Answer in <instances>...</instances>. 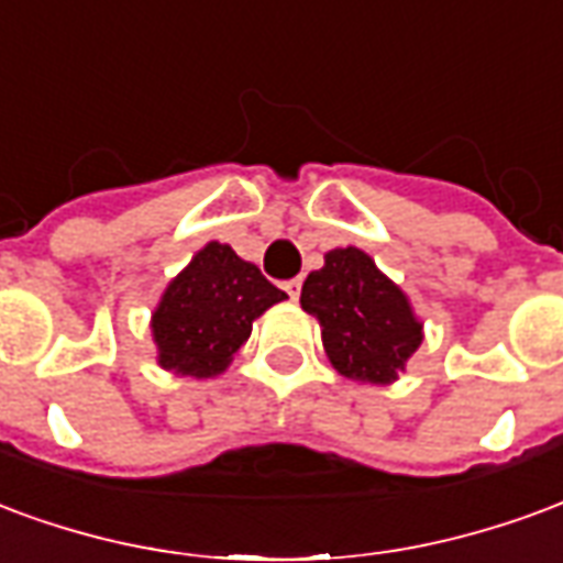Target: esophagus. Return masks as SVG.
Masks as SVG:
<instances>
[{"label": "esophagus", "mask_w": 563, "mask_h": 563, "mask_svg": "<svg viewBox=\"0 0 563 563\" xmlns=\"http://www.w3.org/2000/svg\"><path fill=\"white\" fill-rule=\"evenodd\" d=\"M282 287H285V290H287V297L299 299V290H302V278H287V282Z\"/></svg>", "instance_id": "esophagus-1"}]
</instances>
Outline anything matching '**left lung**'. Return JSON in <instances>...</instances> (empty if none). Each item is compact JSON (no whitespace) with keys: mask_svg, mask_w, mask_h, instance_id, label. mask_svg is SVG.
I'll return each instance as SVG.
<instances>
[{"mask_svg":"<svg viewBox=\"0 0 563 563\" xmlns=\"http://www.w3.org/2000/svg\"><path fill=\"white\" fill-rule=\"evenodd\" d=\"M299 302L321 321L332 366L354 380H396L422 342L408 297L354 245L327 254L306 278Z\"/></svg>","mask_w":563,"mask_h":563,"instance_id":"8db88e82","label":"left lung"}]
</instances>
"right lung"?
<instances>
[{
  "label": "right lung",
  "instance_id": "right-lung-1",
  "mask_svg": "<svg viewBox=\"0 0 563 563\" xmlns=\"http://www.w3.org/2000/svg\"><path fill=\"white\" fill-rule=\"evenodd\" d=\"M285 297L231 245L209 242L167 285L152 314L158 363L176 375H219L252 335L254 318Z\"/></svg>",
  "mask_w": 563,
  "mask_h": 563
}]
</instances>
